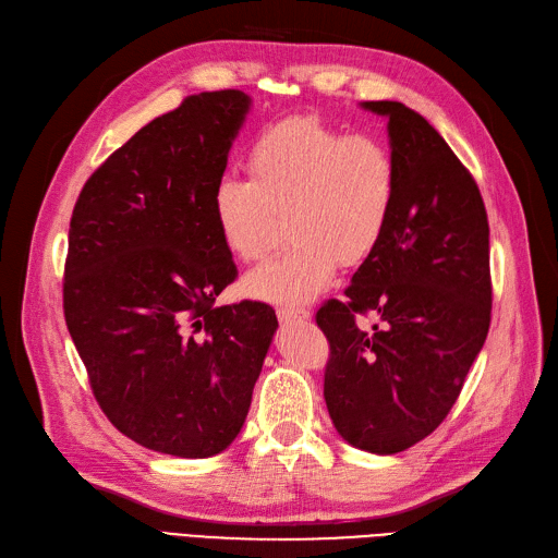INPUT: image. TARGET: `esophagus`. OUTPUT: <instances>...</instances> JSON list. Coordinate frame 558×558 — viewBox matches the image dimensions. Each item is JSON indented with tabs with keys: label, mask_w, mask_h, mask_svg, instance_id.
<instances>
[{
	"label": "esophagus",
	"mask_w": 558,
	"mask_h": 558,
	"mask_svg": "<svg viewBox=\"0 0 558 558\" xmlns=\"http://www.w3.org/2000/svg\"><path fill=\"white\" fill-rule=\"evenodd\" d=\"M310 312L300 310V307H279L277 310V318L281 324H298V320H310Z\"/></svg>",
	"instance_id": "esophagus-1"
}]
</instances>
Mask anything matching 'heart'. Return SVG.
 <instances>
[{
  "instance_id": "heart-1",
  "label": "heart",
  "mask_w": 558,
  "mask_h": 558,
  "mask_svg": "<svg viewBox=\"0 0 558 558\" xmlns=\"http://www.w3.org/2000/svg\"><path fill=\"white\" fill-rule=\"evenodd\" d=\"M248 177L214 183L209 211L230 256L258 260L289 218L291 248L244 277L251 298L302 305L326 291L337 265H361L391 221L398 167L381 142L316 116L265 128L246 156Z\"/></svg>"
}]
</instances>
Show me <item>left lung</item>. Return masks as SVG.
<instances>
[{"label":"left lung","mask_w":558,"mask_h":558,"mask_svg":"<svg viewBox=\"0 0 558 558\" xmlns=\"http://www.w3.org/2000/svg\"><path fill=\"white\" fill-rule=\"evenodd\" d=\"M386 118L398 167L391 221L353 272L347 302L316 314L330 342L324 398L351 447L391 456L424 440L459 398L492 320L488 221L475 179L424 116L361 102ZM381 327L363 331L356 313Z\"/></svg>","instance_id":"1"}]
</instances>
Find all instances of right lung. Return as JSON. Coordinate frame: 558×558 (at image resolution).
<instances>
[{
	"label": "right lung",
	"mask_w": 558,
	"mask_h": 558,
	"mask_svg": "<svg viewBox=\"0 0 558 558\" xmlns=\"http://www.w3.org/2000/svg\"><path fill=\"white\" fill-rule=\"evenodd\" d=\"M248 111L242 90L183 99L97 167L70 223L64 320L99 408L179 459L240 435L279 328L263 302L214 305L238 267L209 197Z\"/></svg>",
	"instance_id": "obj_1"
}]
</instances>
